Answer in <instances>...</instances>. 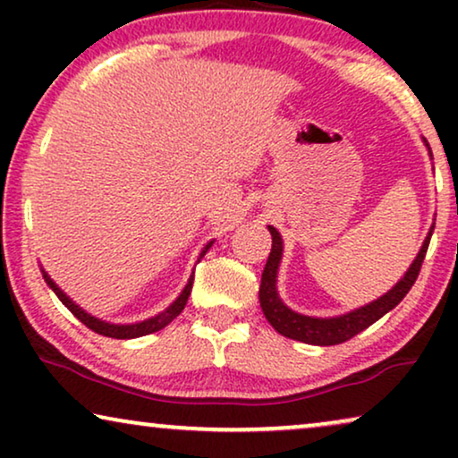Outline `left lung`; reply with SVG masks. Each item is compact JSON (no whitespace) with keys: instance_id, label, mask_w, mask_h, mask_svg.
I'll use <instances>...</instances> for the list:
<instances>
[{"instance_id":"1","label":"left lung","mask_w":458,"mask_h":458,"mask_svg":"<svg viewBox=\"0 0 458 458\" xmlns=\"http://www.w3.org/2000/svg\"><path fill=\"white\" fill-rule=\"evenodd\" d=\"M268 231H271V237H273V248H271V254H268V260L260 279L259 296H260L262 312H265L267 321L271 323L275 331H279L281 335L290 337V340L304 342V344H315V346H335V344L348 342L350 337L360 334L362 329H367L369 325H373L377 318L384 317L386 312H390L394 306H398L400 300L411 292L412 284H415L419 277L425 254H428L431 233H434V229H431L429 235L425 237L421 250H419L417 259L412 260L409 271H406L404 277L400 279L398 284L386 293V296L377 298L371 304L362 306L359 310L348 312V315L344 317L312 318V317H304L290 310L279 300L275 281H277V268H279L281 252H284V242H281V235L277 233V229L268 227Z\"/></svg>"}]
</instances>
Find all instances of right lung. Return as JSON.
Wrapping results in <instances>:
<instances>
[{
	"mask_svg": "<svg viewBox=\"0 0 458 458\" xmlns=\"http://www.w3.org/2000/svg\"><path fill=\"white\" fill-rule=\"evenodd\" d=\"M206 250H208V246H206ZM206 250H204V252H206ZM204 252H202V256H204ZM43 279L47 281V285L52 287L55 296L60 298V302L64 304L66 309L71 310L72 315L77 317L79 321L85 325V327H89L91 331H96V334H99V335L114 337V340H133V337H141V335L154 334V331L165 329L166 325L171 323L173 318H177V317L181 315V310L185 309L187 298H190V293H191V285H193V275H191L190 284L185 285V290L181 292V296H179L177 300H174V302H173L171 306H168V309H166L165 312H160V315H156V317H152V318H148V321H141V323H135V325H112V323H104V321H99V318L91 317V315H87V312H85L83 309H79V306L74 304L72 300L68 298L66 293L62 292L60 287L54 284L52 279L47 277V273H46V271H43Z\"/></svg>",
	"mask_w": 458,
	"mask_h": 458,
	"instance_id": "add662e5",
	"label": "right lung"
}]
</instances>
